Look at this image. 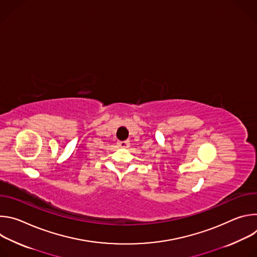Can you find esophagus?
I'll use <instances>...</instances> for the list:
<instances>
[{
    "mask_svg": "<svg viewBox=\"0 0 257 257\" xmlns=\"http://www.w3.org/2000/svg\"><path fill=\"white\" fill-rule=\"evenodd\" d=\"M118 145L120 146V148H122V149H127V148H129L130 142H129V140H125V141H119V142H118Z\"/></svg>",
    "mask_w": 257,
    "mask_h": 257,
    "instance_id": "esophagus-1",
    "label": "esophagus"
}]
</instances>
